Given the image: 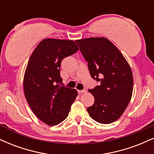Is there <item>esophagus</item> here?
Returning a JSON list of instances; mask_svg holds the SVG:
<instances>
[{"label": "esophagus", "instance_id": "34e87169", "mask_svg": "<svg viewBox=\"0 0 154 154\" xmlns=\"http://www.w3.org/2000/svg\"><path fill=\"white\" fill-rule=\"evenodd\" d=\"M86 91L85 90H82V91H78V93H79V94H82V93H86Z\"/></svg>", "mask_w": 154, "mask_h": 154}]
</instances>
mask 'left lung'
Segmentation results:
<instances>
[{
    "instance_id": "8db88e82",
    "label": "left lung",
    "mask_w": 154,
    "mask_h": 154,
    "mask_svg": "<svg viewBox=\"0 0 154 154\" xmlns=\"http://www.w3.org/2000/svg\"><path fill=\"white\" fill-rule=\"evenodd\" d=\"M88 62L92 78L100 82L89 91L95 98L87 109L92 119L101 124L117 120L130 101L133 77L130 65L119 49L105 38L76 40Z\"/></svg>"
}]
</instances>
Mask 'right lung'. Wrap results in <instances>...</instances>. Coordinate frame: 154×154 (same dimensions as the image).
I'll return each instance as SVG.
<instances>
[{"instance_id":"1","label":"right lung","mask_w":154,"mask_h":154,"mask_svg":"<svg viewBox=\"0 0 154 154\" xmlns=\"http://www.w3.org/2000/svg\"><path fill=\"white\" fill-rule=\"evenodd\" d=\"M78 50L72 40L46 38L37 45L28 61L24 95L37 117L48 125L66 119L78 94L75 89L63 87L60 76L61 61Z\"/></svg>"}]
</instances>
